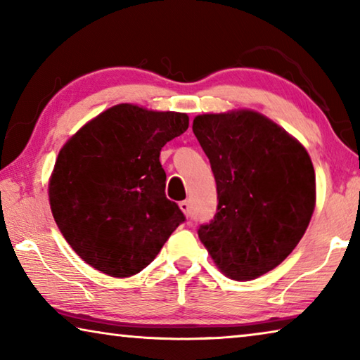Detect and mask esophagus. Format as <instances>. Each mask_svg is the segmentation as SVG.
Here are the masks:
<instances>
[{
	"label": "esophagus",
	"mask_w": 360,
	"mask_h": 360,
	"mask_svg": "<svg viewBox=\"0 0 360 360\" xmlns=\"http://www.w3.org/2000/svg\"><path fill=\"white\" fill-rule=\"evenodd\" d=\"M179 208H181L182 212H184L186 217L191 216V203H188V202H181L179 203Z\"/></svg>",
	"instance_id": "34e87169"
}]
</instances>
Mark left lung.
<instances>
[{"label": "left lung", "instance_id": "left-lung-1", "mask_svg": "<svg viewBox=\"0 0 360 360\" xmlns=\"http://www.w3.org/2000/svg\"><path fill=\"white\" fill-rule=\"evenodd\" d=\"M192 130L217 184L214 221L198 238L235 281L276 268L307 231L316 206V174L304 146L254 109L200 114Z\"/></svg>", "mask_w": 360, "mask_h": 360}]
</instances>
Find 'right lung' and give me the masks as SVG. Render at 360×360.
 Returning <instances> with one entry per match:
<instances>
[{
	"label": "right lung",
	"instance_id": "1",
	"mask_svg": "<svg viewBox=\"0 0 360 360\" xmlns=\"http://www.w3.org/2000/svg\"><path fill=\"white\" fill-rule=\"evenodd\" d=\"M187 129L186 112L120 103L63 144L49 178V203L85 264L112 278L136 275L184 222L165 195L158 157Z\"/></svg>",
	"mask_w": 360,
	"mask_h": 360
}]
</instances>
